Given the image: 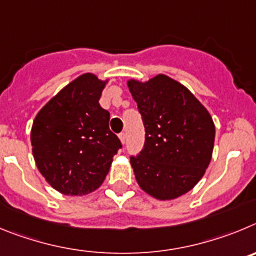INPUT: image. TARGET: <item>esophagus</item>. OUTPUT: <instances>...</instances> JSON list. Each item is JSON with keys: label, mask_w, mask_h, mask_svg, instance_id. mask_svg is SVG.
Instances as JSON below:
<instances>
[{"label": "esophagus", "mask_w": 256, "mask_h": 256, "mask_svg": "<svg viewBox=\"0 0 256 256\" xmlns=\"http://www.w3.org/2000/svg\"><path fill=\"white\" fill-rule=\"evenodd\" d=\"M118 138H120V140H121V142H122V144H125V142H126V134L125 132H121L118 135Z\"/></svg>", "instance_id": "obj_1"}]
</instances>
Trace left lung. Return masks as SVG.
I'll return each mask as SVG.
<instances>
[{
    "label": "left lung",
    "mask_w": 256,
    "mask_h": 256,
    "mask_svg": "<svg viewBox=\"0 0 256 256\" xmlns=\"http://www.w3.org/2000/svg\"><path fill=\"white\" fill-rule=\"evenodd\" d=\"M128 85L145 128L142 152L130 156L135 178L156 199H176L199 182L210 163L213 120L188 88L166 75Z\"/></svg>",
    "instance_id": "8db88e82"
}]
</instances>
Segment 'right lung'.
<instances>
[{
    "mask_svg": "<svg viewBox=\"0 0 256 256\" xmlns=\"http://www.w3.org/2000/svg\"><path fill=\"white\" fill-rule=\"evenodd\" d=\"M106 82L84 74L66 85L38 112L32 128L39 172L65 195L100 188L122 144L110 130V112L100 104Z\"/></svg>",
    "mask_w": 256,
    "mask_h": 256,
    "instance_id": "add662e5",
    "label": "right lung"
}]
</instances>
